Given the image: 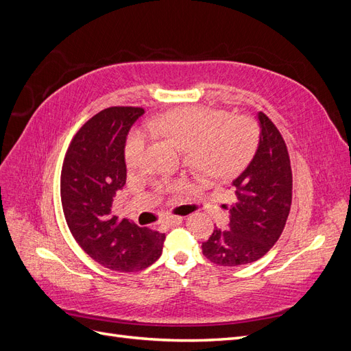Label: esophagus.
I'll use <instances>...</instances> for the list:
<instances>
[{
    "label": "esophagus",
    "instance_id": "obj_1",
    "mask_svg": "<svg viewBox=\"0 0 351 351\" xmlns=\"http://www.w3.org/2000/svg\"><path fill=\"white\" fill-rule=\"evenodd\" d=\"M183 219H184L183 217H178V215H171V217H168V218H167V224H168V226H171V227H174V226L182 224Z\"/></svg>",
    "mask_w": 351,
    "mask_h": 351
}]
</instances>
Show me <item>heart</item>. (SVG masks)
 Here are the masks:
<instances>
[{"instance_id":"obj_1","label":"heart","mask_w":351,"mask_h":351,"mask_svg":"<svg viewBox=\"0 0 351 351\" xmlns=\"http://www.w3.org/2000/svg\"><path fill=\"white\" fill-rule=\"evenodd\" d=\"M147 129L171 141L197 171L218 180L239 174L258 146L253 121L244 117L227 120L226 112L202 107L168 111L147 123ZM149 141V133L143 129L130 133L124 151L127 167L142 164Z\"/></svg>"}]
</instances>
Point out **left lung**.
Listing matches in <instances>:
<instances>
[{
  "label": "left lung",
  "instance_id": "obj_1",
  "mask_svg": "<svg viewBox=\"0 0 351 351\" xmlns=\"http://www.w3.org/2000/svg\"><path fill=\"white\" fill-rule=\"evenodd\" d=\"M259 143L244 171L232 180L236 202L228 230L215 228L202 243L205 256L221 267H240L269 252L290 214L293 176L290 156L277 127L258 112Z\"/></svg>",
  "mask_w": 351,
  "mask_h": 351
}]
</instances>
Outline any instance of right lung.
Returning a JSON list of instances; mask_svg holds the SVG:
<instances>
[{"mask_svg": "<svg viewBox=\"0 0 351 351\" xmlns=\"http://www.w3.org/2000/svg\"><path fill=\"white\" fill-rule=\"evenodd\" d=\"M143 108L111 107L98 112L73 137L61 171V204L79 246L102 267L133 272L151 267L165 234L112 215L125 184V141Z\"/></svg>", "mask_w": 351, "mask_h": 351, "instance_id": "add662e5", "label": "right lung"}]
</instances>
